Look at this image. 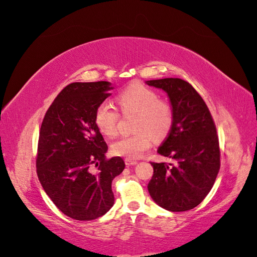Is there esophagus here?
<instances>
[{"label": "esophagus", "mask_w": 257, "mask_h": 257, "mask_svg": "<svg viewBox=\"0 0 257 257\" xmlns=\"http://www.w3.org/2000/svg\"><path fill=\"white\" fill-rule=\"evenodd\" d=\"M124 163H126L127 166H134V165H137L138 162L137 161H134V160H129V159H126L124 160Z\"/></svg>", "instance_id": "34e87169"}]
</instances>
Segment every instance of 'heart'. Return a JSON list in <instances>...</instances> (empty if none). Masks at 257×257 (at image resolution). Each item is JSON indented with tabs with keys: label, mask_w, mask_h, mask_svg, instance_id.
<instances>
[{
	"label": "heart",
	"mask_w": 257,
	"mask_h": 257,
	"mask_svg": "<svg viewBox=\"0 0 257 257\" xmlns=\"http://www.w3.org/2000/svg\"><path fill=\"white\" fill-rule=\"evenodd\" d=\"M159 94L140 82H134L124 88L118 95V104L123 113L134 111L136 119V134L120 137L113 144L111 151L115 155L136 160L152 146L155 140H162L172 129L174 113L170 105L159 100ZM119 119L117 108L109 101H103L98 105L94 121L101 133L107 137L117 134V122Z\"/></svg>",
	"instance_id": "obj_1"
}]
</instances>
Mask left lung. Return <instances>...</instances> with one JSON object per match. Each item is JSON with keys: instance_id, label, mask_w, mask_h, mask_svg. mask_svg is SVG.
I'll return each instance as SVG.
<instances>
[{"instance_id": "obj_1", "label": "left lung", "mask_w": 257, "mask_h": 257, "mask_svg": "<svg viewBox=\"0 0 257 257\" xmlns=\"http://www.w3.org/2000/svg\"><path fill=\"white\" fill-rule=\"evenodd\" d=\"M167 93L174 113L168 137L157 153L175 164L151 163L148 185L153 201L170 212L192 209L213 188L220 167L219 143L212 115L191 84L179 78L146 81Z\"/></svg>"}]
</instances>
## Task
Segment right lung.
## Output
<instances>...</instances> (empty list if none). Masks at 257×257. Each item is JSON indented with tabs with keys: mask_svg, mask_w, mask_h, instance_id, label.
<instances>
[{
	"mask_svg": "<svg viewBox=\"0 0 257 257\" xmlns=\"http://www.w3.org/2000/svg\"><path fill=\"white\" fill-rule=\"evenodd\" d=\"M113 89L108 81L70 83L41 124L38 178L52 202L72 219H95L114 205L111 181L122 173L124 162L119 156L105 159L108 148L94 121L97 106Z\"/></svg>",
	"mask_w": 257,
	"mask_h": 257,
	"instance_id": "1",
	"label": "right lung"
}]
</instances>
